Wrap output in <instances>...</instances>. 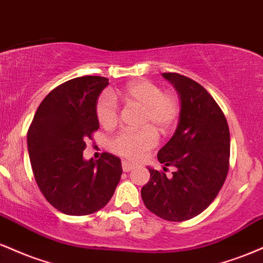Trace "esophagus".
Here are the masks:
<instances>
[{
  "mask_svg": "<svg viewBox=\"0 0 263 263\" xmlns=\"http://www.w3.org/2000/svg\"><path fill=\"white\" fill-rule=\"evenodd\" d=\"M122 170H123V172H129V171L135 170V165L131 164V163L127 161H123L122 162Z\"/></svg>",
  "mask_w": 263,
  "mask_h": 263,
  "instance_id": "1",
  "label": "esophagus"
}]
</instances>
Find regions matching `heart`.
I'll return each mask as SVG.
<instances>
[{"label":"heart","mask_w":263,"mask_h":263,"mask_svg":"<svg viewBox=\"0 0 263 263\" xmlns=\"http://www.w3.org/2000/svg\"><path fill=\"white\" fill-rule=\"evenodd\" d=\"M123 104L142 108L141 129H125L108 142L115 155L128 161H141L146 153L158 143L157 129L168 134L179 120L180 101L176 93L162 91L157 84L148 80H135L117 92ZM98 122L104 128H112L119 122V108L110 95H101L95 105ZM156 129L155 130L154 128Z\"/></svg>","instance_id":"obj_1"}]
</instances>
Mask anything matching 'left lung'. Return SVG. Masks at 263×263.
Wrapping results in <instances>:
<instances>
[{"instance_id": "1", "label": "left lung", "mask_w": 263, "mask_h": 263, "mask_svg": "<svg viewBox=\"0 0 263 263\" xmlns=\"http://www.w3.org/2000/svg\"><path fill=\"white\" fill-rule=\"evenodd\" d=\"M180 95L182 111L173 137L158 152L163 171L151 170L141 190L149 211L168 221H185L206 209L224 185L230 165V132L225 115L200 84L163 73ZM168 166H176L166 177Z\"/></svg>"}]
</instances>
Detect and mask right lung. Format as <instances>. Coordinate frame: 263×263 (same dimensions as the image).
Returning <instances> with one entry per match:
<instances>
[{"label":"right lung","instance_id":"1","mask_svg":"<svg viewBox=\"0 0 263 263\" xmlns=\"http://www.w3.org/2000/svg\"><path fill=\"white\" fill-rule=\"evenodd\" d=\"M104 77H80L60 84L37 108L27 134L35 182L48 203L68 215H89L112 198L122 174L121 159L102 153L86 162L83 151L99 129L95 105L107 86Z\"/></svg>","mask_w":263,"mask_h":263}]
</instances>
